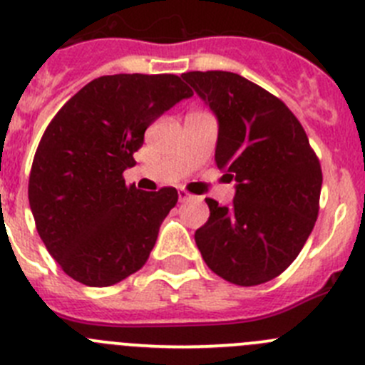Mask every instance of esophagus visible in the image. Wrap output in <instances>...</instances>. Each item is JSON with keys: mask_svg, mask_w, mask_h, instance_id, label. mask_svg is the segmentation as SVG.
Returning <instances> with one entry per match:
<instances>
[{"mask_svg": "<svg viewBox=\"0 0 365 365\" xmlns=\"http://www.w3.org/2000/svg\"><path fill=\"white\" fill-rule=\"evenodd\" d=\"M194 194H190V192H187V190H178V200L182 201V203H185V201H190V200H194Z\"/></svg>", "mask_w": 365, "mask_h": 365, "instance_id": "1", "label": "esophagus"}]
</instances>
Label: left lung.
Wrapping results in <instances>:
<instances>
[{
	"label": "left lung",
	"instance_id": "left-lung-1",
	"mask_svg": "<svg viewBox=\"0 0 365 365\" xmlns=\"http://www.w3.org/2000/svg\"><path fill=\"white\" fill-rule=\"evenodd\" d=\"M183 80L219 123L215 164L235 180V197L196 230L208 267L242 287L277 278L294 262L319 212V158L287 105L228 71H190Z\"/></svg>",
	"mask_w": 365,
	"mask_h": 365
}]
</instances>
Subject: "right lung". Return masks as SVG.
I'll use <instances>...</instances> for the list:
<instances>
[{
  "mask_svg": "<svg viewBox=\"0 0 365 365\" xmlns=\"http://www.w3.org/2000/svg\"><path fill=\"white\" fill-rule=\"evenodd\" d=\"M192 91L176 74H110L80 88L46 128L28 200L42 242L73 280L119 284L146 264L173 187H126L148 126Z\"/></svg>",
  "mask_w": 365,
  "mask_h": 365,
  "instance_id": "1",
  "label": "right lung"
}]
</instances>
